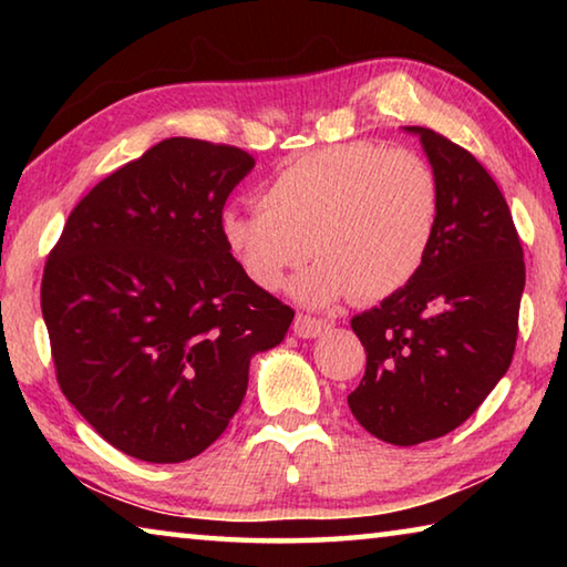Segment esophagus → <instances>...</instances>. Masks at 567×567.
I'll use <instances>...</instances> for the list:
<instances>
[{"label":"esophagus","mask_w":567,"mask_h":567,"mask_svg":"<svg viewBox=\"0 0 567 567\" xmlns=\"http://www.w3.org/2000/svg\"><path fill=\"white\" fill-rule=\"evenodd\" d=\"M330 324L318 318H310V315H297L292 322V330L297 338H320V334L328 330Z\"/></svg>","instance_id":"1"}]
</instances>
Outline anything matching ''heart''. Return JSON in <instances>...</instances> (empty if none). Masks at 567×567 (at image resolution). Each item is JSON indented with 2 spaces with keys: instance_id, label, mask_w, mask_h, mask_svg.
I'll use <instances>...</instances> for the list:
<instances>
[{
  "instance_id": "obj_1",
  "label": "heart",
  "mask_w": 567,
  "mask_h": 567,
  "mask_svg": "<svg viewBox=\"0 0 567 567\" xmlns=\"http://www.w3.org/2000/svg\"><path fill=\"white\" fill-rule=\"evenodd\" d=\"M260 205L219 213V237L249 280L277 290L312 252L318 262L295 282L302 302L350 295L370 305L420 272L437 229L440 182L417 152L344 142L287 162L262 185Z\"/></svg>"
}]
</instances>
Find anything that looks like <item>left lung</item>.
Instances as JSON below:
<instances>
[{"label": "left lung", "instance_id": "8db88e82", "mask_svg": "<svg viewBox=\"0 0 567 567\" xmlns=\"http://www.w3.org/2000/svg\"><path fill=\"white\" fill-rule=\"evenodd\" d=\"M405 130L420 134L440 182L437 229L412 282L352 318L368 364L348 395L370 435L402 447L447 435L491 395L513 362L525 287L495 179L443 134Z\"/></svg>", "mask_w": 567, "mask_h": 567}]
</instances>
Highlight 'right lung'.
I'll return each mask as SVG.
<instances>
[{"instance_id": "right-lung-1", "label": "right lung", "mask_w": 567, "mask_h": 567, "mask_svg": "<svg viewBox=\"0 0 567 567\" xmlns=\"http://www.w3.org/2000/svg\"><path fill=\"white\" fill-rule=\"evenodd\" d=\"M252 155L169 137L104 177L66 217L42 275L56 382L76 412L145 463H182L225 433L249 360L295 318L219 237Z\"/></svg>"}]
</instances>
